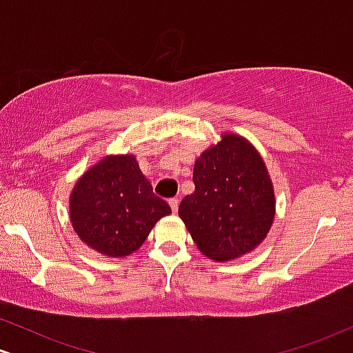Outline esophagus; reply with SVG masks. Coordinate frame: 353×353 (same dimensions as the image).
I'll use <instances>...</instances> for the list:
<instances>
[{"instance_id":"obj_1","label":"esophagus","mask_w":353,"mask_h":353,"mask_svg":"<svg viewBox=\"0 0 353 353\" xmlns=\"http://www.w3.org/2000/svg\"><path fill=\"white\" fill-rule=\"evenodd\" d=\"M169 205H171L172 212L176 214V212H177V208H179V201H177V199H171V201H169Z\"/></svg>"}]
</instances>
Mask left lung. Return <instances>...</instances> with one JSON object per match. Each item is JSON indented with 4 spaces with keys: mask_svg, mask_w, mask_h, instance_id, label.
Instances as JSON below:
<instances>
[{
    "mask_svg": "<svg viewBox=\"0 0 353 353\" xmlns=\"http://www.w3.org/2000/svg\"><path fill=\"white\" fill-rule=\"evenodd\" d=\"M192 194L179 205L190 237L205 257L228 262L252 252L275 216L272 179L245 137L224 132L196 159Z\"/></svg>",
    "mask_w": 353,
    "mask_h": 353,
    "instance_id": "obj_1",
    "label": "left lung"
}]
</instances>
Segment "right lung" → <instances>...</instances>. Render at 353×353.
<instances>
[{"mask_svg": "<svg viewBox=\"0 0 353 353\" xmlns=\"http://www.w3.org/2000/svg\"><path fill=\"white\" fill-rule=\"evenodd\" d=\"M171 208L154 196L132 154L106 156L79 177L70 196L74 232L108 257H128L143 245Z\"/></svg>", "mask_w": 353, "mask_h": 353, "instance_id": "right-lung-1", "label": "right lung"}]
</instances>
